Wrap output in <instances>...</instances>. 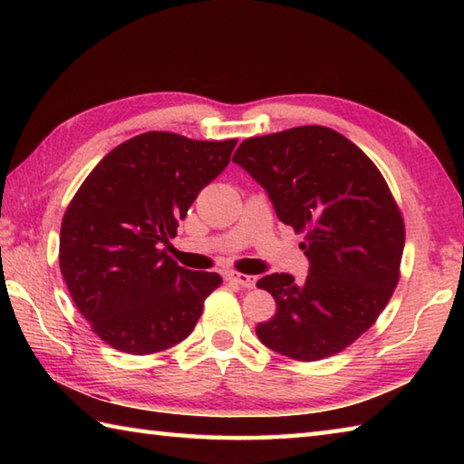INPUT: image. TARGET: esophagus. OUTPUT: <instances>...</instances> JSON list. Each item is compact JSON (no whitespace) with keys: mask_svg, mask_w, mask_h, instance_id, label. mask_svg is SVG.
Masks as SVG:
<instances>
[{"mask_svg":"<svg viewBox=\"0 0 464 464\" xmlns=\"http://www.w3.org/2000/svg\"><path fill=\"white\" fill-rule=\"evenodd\" d=\"M227 279L235 285H239V287H243V289H253L255 283H257V279H255L253 275H243V273H235V271L227 273Z\"/></svg>","mask_w":464,"mask_h":464,"instance_id":"34e87169","label":"esophagus"}]
</instances>
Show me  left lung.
Returning a JSON list of instances; mask_svg holds the SVG:
<instances>
[{"instance_id":"obj_1","label":"left lung","mask_w":464,"mask_h":464,"mask_svg":"<svg viewBox=\"0 0 464 464\" xmlns=\"http://www.w3.org/2000/svg\"><path fill=\"white\" fill-rule=\"evenodd\" d=\"M269 195L285 225L304 233L303 283L257 281L277 303L259 341L297 361L349 347L387 307L399 283L405 225L377 167L347 137L321 125L245 140L233 155Z\"/></svg>"}]
</instances>
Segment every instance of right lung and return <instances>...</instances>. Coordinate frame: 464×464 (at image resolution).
<instances>
[{"mask_svg":"<svg viewBox=\"0 0 464 464\" xmlns=\"http://www.w3.org/2000/svg\"><path fill=\"white\" fill-rule=\"evenodd\" d=\"M235 145L137 135L107 153L69 203L59 267L77 309L113 349L151 354L181 343L223 283L217 273L179 267L161 247Z\"/></svg>","mask_w":464,"mask_h":464,"instance_id":"right-lung-1","label":"right lung"}]
</instances>
